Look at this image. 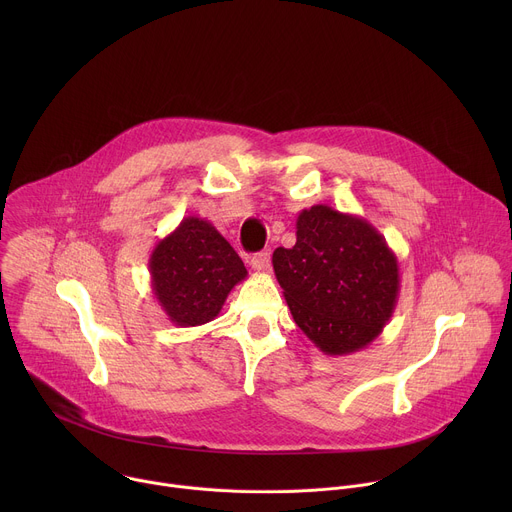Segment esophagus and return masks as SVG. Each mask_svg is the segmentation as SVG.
<instances>
[{"instance_id":"esophagus-1","label":"esophagus","mask_w":512,"mask_h":512,"mask_svg":"<svg viewBox=\"0 0 512 512\" xmlns=\"http://www.w3.org/2000/svg\"><path fill=\"white\" fill-rule=\"evenodd\" d=\"M269 263H271V255L269 251H259L251 257V267L255 271H267L269 269Z\"/></svg>"}]
</instances>
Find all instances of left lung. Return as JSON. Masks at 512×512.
<instances>
[{
    "label": "left lung",
    "instance_id": "obj_1",
    "mask_svg": "<svg viewBox=\"0 0 512 512\" xmlns=\"http://www.w3.org/2000/svg\"><path fill=\"white\" fill-rule=\"evenodd\" d=\"M273 271L300 330L330 356L369 346L399 300V263L362 216L314 204L298 214L296 245L273 251Z\"/></svg>",
    "mask_w": 512,
    "mask_h": 512
}]
</instances>
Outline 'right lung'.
<instances>
[{"label":"right lung","instance_id":"obj_1","mask_svg":"<svg viewBox=\"0 0 512 512\" xmlns=\"http://www.w3.org/2000/svg\"><path fill=\"white\" fill-rule=\"evenodd\" d=\"M150 273L158 304L180 328L214 320L231 289L247 277L231 243L200 216H184L158 241L150 255Z\"/></svg>","mask_w":512,"mask_h":512}]
</instances>
